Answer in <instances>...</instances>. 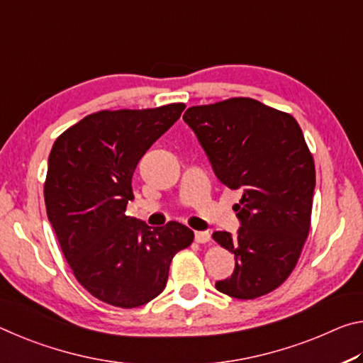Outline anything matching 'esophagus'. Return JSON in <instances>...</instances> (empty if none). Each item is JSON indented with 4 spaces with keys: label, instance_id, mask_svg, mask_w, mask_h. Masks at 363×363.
I'll return each instance as SVG.
<instances>
[{
    "label": "esophagus",
    "instance_id": "obj_1",
    "mask_svg": "<svg viewBox=\"0 0 363 363\" xmlns=\"http://www.w3.org/2000/svg\"><path fill=\"white\" fill-rule=\"evenodd\" d=\"M194 240L201 242V245H204V242L211 241V233H209V231H196Z\"/></svg>",
    "mask_w": 363,
    "mask_h": 363
}]
</instances>
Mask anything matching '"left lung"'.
<instances>
[{"instance_id": "1", "label": "left lung", "mask_w": 363, "mask_h": 363, "mask_svg": "<svg viewBox=\"0 0 363 363\" xmlns=\"http://www.w3.org/2000/svg\"><path fill=\"white\" fill-rule=\"evenodd\" d=\"M183 121L218 180L242 189L238 233L212 235L235 254L233 273L216 288L236 299L269 294L294 270L311 230L315 164L299 123L251 98L193 106Z\"/></svg>"}]
</instances>
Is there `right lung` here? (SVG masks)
Returning <instances> with one entry per match:
<instances>
[{
	"mask_svg": "<svg viewBox=\"0 0 363 363\" xmlns=\"http://www.w3.org/2000/svg\"><path fill=\"white\" fill-rule=\"evenodd\" d=\"M185 108L99 111L52 145L45 182L48 220L77 281L106 304L133 308L157 298L174 255L193 242L185 225L151 228L125 216L136 165Z\"/></svg>",
	"mask_w": 363,
	"mask_h": 363,
	"instance_id": "1",
	"label": "right lung"
}]
</instances>
